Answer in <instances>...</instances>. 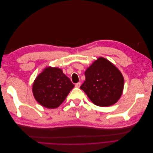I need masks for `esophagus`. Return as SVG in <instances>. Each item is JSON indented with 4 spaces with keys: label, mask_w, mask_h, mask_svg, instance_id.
<instances>
[{
    "label": "esophagus",
    "mask_w": 153,
    "mask_h": 153,
    "mask_svg": "<svg viewBox=\"0 0 153 153\" xmlns=\"http://www.w3.org/2000/svg\"><path fill=\"white\" fill-rule=\"evenodd\" d=\"M80 85H81V82H79L75 84V87L77 88H79L80 87Z\"/></svg>",
    "instance_id": "obj_1"
}]
</instances>
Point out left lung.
I'll list each match as a JSON object with an SVG mask.
<instances>
[{
  "label": "left lung",
  "mask_w": 153,
  "mask_h": 153,
  "mask_svg": "<svg viewBox=\"0 0 153 153\" xmlns=\"http://www.w3.org/2000/svg\"><path fill=\"white\" fill-rule=\"evenodd\" d=\"M85 81L80 88L94 104L107 107L115 104L124 88V79L117 68L102 57L87 69Z\"/></svg>",
  "instance_id": "left-lung-1"
}]
</instances>
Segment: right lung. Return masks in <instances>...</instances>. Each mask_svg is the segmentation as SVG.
Instances as JSON below:
<instances>
[{"mask_svg":"<svg viewBox=\"0 0 153 153\" xmlns=\"http://www.w3.org/2000/svg\"><path fill=\"white\" fill-rule=\"evenodd\" d=\"M74 87L62 69L46 68L36 78L33 91L39 104L48 108H55L62 104Z\"/></svg>","mask_w":153,"mask_h":153,"instance_id":"obj_1","label":"right lung"}]
</instances>
